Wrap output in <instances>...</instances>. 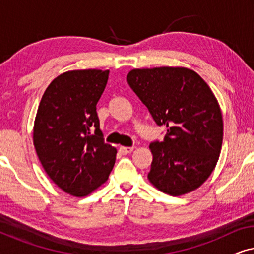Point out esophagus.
<instances>
[{
	"instance_id": "1",
	"label": "esophagus",
	"mask_w": 254,
	"mask_h": 254,
	"mask_svg": "<svg viewBox=\"0 0 254 254\" xmlns=\"http://www.w3.org/2000/svg\"><path fill=\"white\" fill-rule=\"evenodd\" d=\"M133 150H134L133 147H120V148H119V151H120L123 155L130 154V152L133 151Z\"/></svg>"
}]
</instances>
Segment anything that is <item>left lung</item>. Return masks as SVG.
<instances>
[{"label":"left lung","mask_w":254,"mask_h":254,"mask_svg":"<svg viewBox=\"0 0 254 254\" xmlns=\"http://www.w3.org/2000/svg\"><path fill=\"white\" fill-rule=\"evenodd\" d=\"M127 82L158 126L164 140L151 142L148 178L159 190L179 196L208 179L220 157L223 120L206 82L187 68L133 69Z\"/></svg>","instance_id":"obj_1"}]
</instances>
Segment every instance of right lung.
<instances>
[{
	"mask_svg": "<svg viewBox=\"0 0 254 254\" xmlns=\"http://www.w3.org/2000/svg\"><path fill=\"white\" fill-rule=\"evenodd\" d=\"M109 70L67 71L54 78L40 100L33 143L48 177L75 196H85L109 178L117 149L99 128L97 103Z\"/></svg>",
	"mask_w": 254,
	"mask_h": 254,
	"instance_id": "obj_1",
	"label": "right lung"
}]
</instances>
